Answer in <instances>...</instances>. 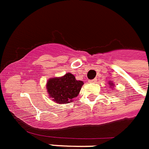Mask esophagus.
<instances>
[{
	"label": "esophagus",
	"mask_w": 149,
	"mask_h": 149,
	"mask_svg": "<svg viewBox=\"0 0 149 149\" xmlns=\"http://www.w3.org/2000/svg\"><path fill=\"white\" fill-rule=\"evenodd\" d=\"M96 81H97V79H93V80H91L89 82L90 83H96Z\"/></svg>",
	"instance_id": "34e87169"
}]
</instances>
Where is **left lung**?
Returning <instances> with one entry per match:
<instances>
[{"label":"left lung","instance_id":"8db88e82","mask_svg":"<svg viewBox=\"0 0 149 149\" xmlns=\"http://www.w3.org/2000/svg\"><path fill=\"white\" fill-rule=\"evenodd\" d=\"M109 84H110V87H112V86H114V84L112 83V82H109Z\"/></svg>","mask_w":149,"mask_h":149}]
</instances>
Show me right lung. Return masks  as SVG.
Instances as JSON below:
<instances>
[{"mask_svg": "<svg viewBox=\"0 0 149 149\" xmlns=\"http://www.w3.org/2000/svg\"><path fill=\"white\" fill-rule=\"evenodd\" d=\"M84 82L76 80L70 72L61 77L50 78L47 84L48 94L53 100L59 104L69 103L77 96Z\"/></svg>", "mask_w": 149, "mask_h": 149, "instance_id": "1", "label": "right lung"}]
</instances>
